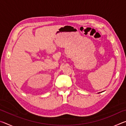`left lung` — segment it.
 <instances>
[{"label":"left lung","mask_w":126,"mask_h":126,"mask_svg":"<svg viewBox=\"0 0 126 126\" xmlns=\"http://www.w3.org/2000/svg\"><path fill=\"white\" fill-rule=\"evenodd\" d=\"M99 93H100V92H99Z\"/></svg>","instance_id":"obj_1"}]
</instances>
